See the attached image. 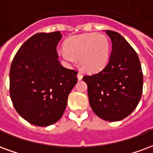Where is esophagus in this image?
<instances>
[{"instance_id": "obj_1", "label": "esophagus", "mask_w": 153, "mask_h": 153, "mask_svg": "<svg viewBox=\"0 0 153 153\" xmlns=\"http://www.w3.org/2000/svg\"><path fill=\"white\" fill-rule=\"evenodd\" d=\"M77 77H78V79L81 80L82 79V74L80 73V72H79V73H78V74H77Z\"/></svg>"}]
</instances>
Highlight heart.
Returning a JSON list of instances; mask_svg holds the SVG:
<instances>
[{
    "instance_id": "b5f03b06",
    "label": "heart",
    "mask_w": 153,
    "mask_h": 153,
    "mask_svg": "<svg viewBox=\"0 0 153 153\" xmlns=\"http://www.w3.org/2000/svg\"><path fill=\"white\" fill-rule=\"evenodd\" d=\"M59 51L60 58L68 65L79 61L80 66L87 72H97L108 62L110 44L108 37L98 33H86L70 37Z\"/></svg>"
}]
</instances>
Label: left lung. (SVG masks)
Segmentation results:
<instances>
[{
  "label": "left lung",
  "instance_id": "8db88e82",
  "mask_svg": "<svg viewBox=\"0 0 153 153\" xmlns=\"http://www.w3.org/2000/svg\"><path fill=\"white\" fill-rule=\"evenodd\" d=\"M112 41L109 61L102 71L82 79L88 84L89 103L98 117L109 122L124 119L136 108L143 91L139 56L119 33L106 30Z\"/></svg>",
  "mask_w": 153,
  "mask_h": 153
}]
</instances>
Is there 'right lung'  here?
Instances as JSON below:
<instances>
[{"instance_id": "right-lung-1", "label": "right lung", "mask_w": 153, "mask_h": 153, "mask_svg": "<svg viewBox=\"0 0 153 153\" xmlns=\"http://www.w3.org/2000/svg\"><path fill=\"white\" fill-rule=\"evenodd\" d=\"M60 31L37 33L20 47L10 71V95L16 111L28 123L48 126L62 117L77 72L60 64Z\"/></svg>"}]
</instances>
